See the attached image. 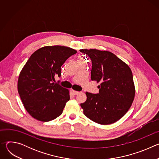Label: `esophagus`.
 I'll list each match as a JSON object with an SVG mask.
<instances>
[{"label":"esophagus","instance_id":"34e87169","mask_svg":"<svg viewBox=\"0 0 159 159\" xmlns=\"http://www.w3.org/2000/svg\"><path fill=\"white\" fill-rule=\"evenodd\" d=\"M72 93H73V94H74V95H77V94H79V92L76 91V90H72Z\"/></svg>","mask_w":159,"mask_h":159}]
</instances>
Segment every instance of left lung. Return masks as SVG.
<instances>
[{"label":"left lung","mask_w":159,"mask_h":159,"mask_svg":"<svg viewBox=\"0 0 159 159\" xmlns=\"http://www.w3.org/2000/svg\"><path fill=\"white\" fill-rule=\"evenodd\" d=\"M80 51L92 61L91 80L100 82L98 94L85 93L87 100L80 104L84 114L100 125L114 123L126 114L134 100L135 89L130 68L110 52Z\"/></svg>","instance_id":"1"}]
</instances>
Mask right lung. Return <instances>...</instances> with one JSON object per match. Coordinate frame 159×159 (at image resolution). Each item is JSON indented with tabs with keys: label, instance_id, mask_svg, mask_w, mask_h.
Instances as JSON below:
<instances>
[{
	"label": "right lung",
	"instance_id": "add662e5",
	"mask_svg": "<svg viewBox=\"0 0 159 159\" xmlns=\"http://www.w3.org/2000/svg\"><path fill=\"white\" fill-rule=\"evenodd\" d=\"M77 51L64 46H47L34 52L20 71L18 93L24 106L34 119L43 122L61 115L70 99L69 90L55 83L61 66Z\"/></svg>",
	"mask_w": 159,
	"mask_h": 159
}]
</instances>
